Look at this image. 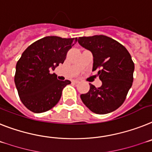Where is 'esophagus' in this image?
<instances>
[{
    "instance_id": "1",
    "label": "esophagus",
    "mask_w": 152,
    "mask_h": 152,
    "mask_svg": "<svg viewBox=\"0 0 152 152\" xmlns=\"http://www.w3.org/2000/svg\"><path fill=\"white\" fill-rule=\"evenodd\" d=\"M72 83H80V81H79V80H72Z\"/></svg>"
}]
</instances>
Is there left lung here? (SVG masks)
<instances>
[{
    "instance_id": "obj_1",
    "label": "left lung",
    "mask_w": 152,
    "mask_h": 152,
    "mask_svg": "<svg viewBox=\"0 0 152 152\" xmlns=\"http://www.w3.org/2000/svg\"><path fill=\"white\" fill-rule=\"evenodd\" d=\"M78 42L94 56L93 71L99 69L100 87L90 84V90L80 97L92 112L105 114L123 104L133 83L134 64L123 45L105 35L80 37Z\"/></svg>"
}]
</instances>
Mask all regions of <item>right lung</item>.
I'll list each match as a JSON object with an SVG mask.
<instances>
[{
  "instance_id": "add662e5",
  "label": "right lung",
  "mask_w": 152,
  "mask_h": 152,
  "mask_svg": "<svg viewBox=\"0 0 152 152\" xmlns=\"http://www.w3.org/2000/svg\"><path fill=\"white\" fill-rule=\"evenodd\" d=\"M76 39L47 36L24 51L16 64L15 83L22 104L34 113H43L58 104L69 80H58L50 69L63 63Z\"/></svg>"
}]
</instances>
